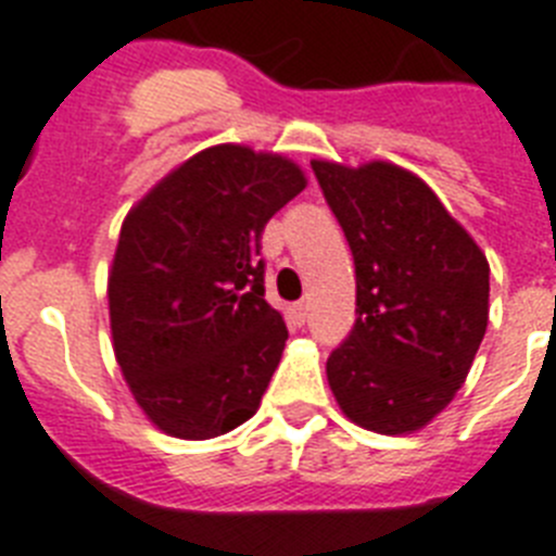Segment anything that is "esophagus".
Returning <instances> with one entry per match:
<instances>
[{"label":"esophagus","instance_id":"34e87169","mask_svg":"<svg viewBox=\"0 0 556 556\" xmlns=\"http://www.w3.org/2000/svg\"><path fill=\"white\" fill-rule=\"evenodd\" d=\"M291 316L296 325H305L307 321V302H296V305H291Z\"/></svg>","mask_w":556,"mask_h":556}]
</instances>
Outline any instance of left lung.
Masks as SVG:
<instances>
[{
    "label": "left lung",
    "instance_id": "left-lung-1",
    "mask_svg": "<svg viewBox=\"0 0 556 556\" xmlns=\"http://www.w3.org/2000/svg\"><path fill=\"white\" fill-rule=\"evenodd\" d=\"M311 167L355 260L358 318L327 358L332 394L366 431H419L456 397L486 332L484 251L397 164Z\"/></svg>",
    "mask_w": 556,
    "mask_h": 556
}]
</instances>
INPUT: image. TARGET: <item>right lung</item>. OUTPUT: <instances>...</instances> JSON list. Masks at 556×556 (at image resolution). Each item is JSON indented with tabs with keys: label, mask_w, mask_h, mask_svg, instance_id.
I'll list each match as a JSON object with an SVG mask.
<instances>
[{
	"label": "right lung",
	"mask_w": 556,
	"mask_h": 556,
	"mask_svg": "<svg viewBox=\"0 0 556 556\" xmlns=\"http://www.w3.org/2000/svg\"><path fill=\"white\" fill-rule=\"evenodd\" d=\"M299 164L243 144L195 153L123 220L109 274L114 355L159 431L212 439L260 408L288 327L265 302V224Z\"/></svg>",
	"instance_id": "obj_1"
}]
</instances>
